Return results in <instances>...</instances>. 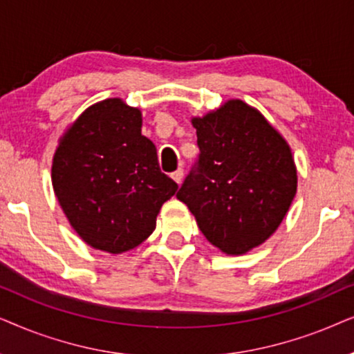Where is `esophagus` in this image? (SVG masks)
<instances>
[{"mask_svg": "<svg viewBox=\"0 0 354 354\" xmlns=\"http://www.w3.org/2000/svg\"><path fill=\"white\" fill-rule=\"evenodd\" d=\"M183 176H185V169H183V168H178L176 171L171 173V178L178 183V185H180V183L183 181Z\"/></svg>", "mask_w": 354, "mask_h": 354, "instance_id": "esophagus-1", "label": "esophagus"}]
</instances>
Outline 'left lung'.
<instances>
[{
	"label": "left lung",
	"mask_w": 354,
	"mask_h": 354,
	"mask_svg": "<svg viewBox=\"0 0 354 354\" xmlns=\"http://www.w3.org/2000/svg\"><path fill=\"white\" fill-rule=\"evenodd\" d=\"M199 157L178 191L202 234L232 256L279 228L296 194L290 145L257 110L230 100L194 118Z\"/></svg>",
	"instance_id": "left-lung-1"
}]
</instances>
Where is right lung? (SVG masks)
<instances>
[{
	"label": "right lung",
	"mask_w": 354,
	"mask_h": 354,
	"mask_svg": "<svg viewBox=\"0 0 354 354\" xmlns=\"http://www.w3.org/2000/svg\"><path fill=\"white\" fill-rule=\"evenodd\" d=\"M140 128L138 108L108 98L75 120L55 152L51 181L61 209L79 236L100 251L139 246L178 189Z\"/></svg>",
	"instance_id": "obj_1"
}]
</instances>
